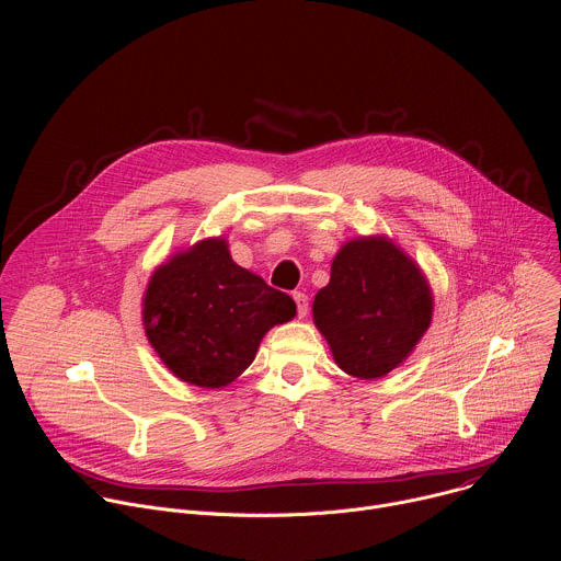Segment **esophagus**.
Wrapping results in <instances>:
<instances>
[{
  "label": "esophagus",
  "instance_id": "esophagus-1",
  "mask_svg": "<svg viewBox=\"0 0 561 561\" xmlns=\"http://www.w3.org/2000/svg\"><path fill=\"white\" fill-rule=\"evenodd\" d=\"M293 299H295V304H297V314H299V319L306 317V314H308V297H306L304 293L295 290V293H293Z\"/></svg>",
  "mask_w": 561,
  "mask_h": 561
}]
</instances>
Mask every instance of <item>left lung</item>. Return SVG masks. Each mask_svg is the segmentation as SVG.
I'll list each match as a JSON object with an SVG mask.
<instances>
[{
    "label": "left lung",
    "mask_w": 561,
    "mask_h": 561,
    "mask_svg": "<svg viewBox=\"0 0 561 561\" xmlns=\"http://www.w3.org/2000/svg\"><path fill=\"white\" fill-rule=\"evenodd\" d=\"M312 319L335 364L359 379H379L402 364L433 319L422 268L383 234L346 242L331 282L314 295Z\"/></svg>",
    "instance_id": "obj_1"
}]
</instances>
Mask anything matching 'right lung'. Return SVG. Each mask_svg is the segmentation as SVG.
<instances>
[{"mask_svg":"<svg viewBox=\"0 0 561 561\" xmlns=\"http://www.w3.org/2000/svg\"><path fill=\"white\" fill-rule=\"evenodd\" d=\"M141 306L159 359L202 388L234 381L253 364L262 337L297 312L290 295L232 262L224 237L202 239L154 268Z\"/></svg>","mask_w":561,"mask_h":561,"instance_id":"add662e5","label":"right lung"}]
</instances>
